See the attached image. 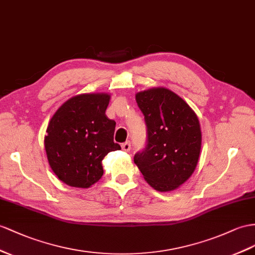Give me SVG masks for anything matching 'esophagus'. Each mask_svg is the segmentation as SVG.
Returning <instances> with one entry per match:
<instances>
[{
    "label": "esophagus",
    "instance_id": "1",
    "mask_svg": "<svg viewBox=\"0 0 255 255\" xmlns=\"http://www.w3.org/2000/svg\"><path fill=\"white\" fill-rule=\"evenodd\" d=\"M130 147H131V145H130V142L129 141L124 142L123 144H122V149H123V151H125V152H129L130 151Z\"/></svg>",
    "mask_w": 255,
    "mask_h": 255
}]
</instances>
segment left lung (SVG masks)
Masks as SVG:
<instances>
[{"mask_svg": "<svg viewBox=\"0 0 255 255\" xmlns=\"http://www.w3.org/2000/svg\"><path fill=\"white\" fill-rule=\"evenodd\" d=\"M135 100L144 115L146 145L135 153L134 164L156 191H173L197 166L201 147L197 116L182 98L167 88L141 91Z\"/></svg>", "mask_w": 255, "mask_h": 255, "instance_id": "obj_1", "label": "left lung"}]
</instances>
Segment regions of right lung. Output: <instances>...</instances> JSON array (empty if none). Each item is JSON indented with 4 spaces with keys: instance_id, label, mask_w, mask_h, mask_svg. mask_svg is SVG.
Instances as JSON below:
<instances>
[{
    "instance_id": "add662e5",
    "label": "right lung",
    "mask_w": 255,
    "mask_h": 255,
    "mask_svg": "<svg viewBox=\"0 0 255 255\" xmlns=\"http://www.w3.org/2000/svg\"><path fill=\"white\" fill-rule=\"evenodd\" d=\"M108 94L71 98L51 117L44 144L53 171L63 183L87 188L103 174L101 161L121 149L113 140L116 123L108 119Z\"/></svg>"
}]
</instances>
